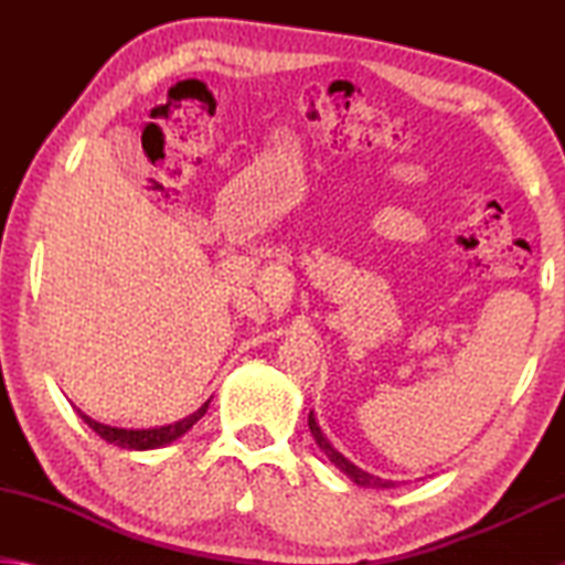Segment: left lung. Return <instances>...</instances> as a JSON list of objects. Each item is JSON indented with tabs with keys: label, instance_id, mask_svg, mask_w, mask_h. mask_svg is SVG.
I'll list each match as a JSON object with an SVG mask.
<instances>
[{
	"label": "left lung",
	"instance_id": "left-lung-1",
	"mask_svg": "<svg viewBox=\"0 0 565 565\" xmlns=\"http://www.w3.org/2000/svg\"><path fill=\"white\" fill-rule=\"evenodd\" d=\"M309 428H311L313 438H317V444H319L321 451L327 454V456L331 458V463H333V466H339L341 471L347 473L353 483L363 486V489H391V486H394V481H384V478H379V476H371V473H366V471H361V468H356L353 463H349L347 458H343L339 451H333L331 444L327 441V438H323L321 428H319V424H317V418H313V414H309Z\"/></svg>",
	"mask_w": 565,
	"mask_h": 565
}]
</instances>
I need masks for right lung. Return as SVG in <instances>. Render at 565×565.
I'll return each instance as SVG.
<instances>
[{
    "mask_svg": "<svg viewBox=\"0 0 565 565\" xmlns=\"http://www.w3.org/2000/svg\"><path fill=\"white\" fill-rule=\"evenodd\" d=\"M206 408H209V401L202 408L194 411L191 416L177 420V424H169V426H161V428H141V431H134V428L104 426V424H99V420L84 416L82 411H79V416L84 418V424H87L92 431L97 434L99 438H104L107 444H114L119 448H129V451H147V448H159L164 444L177 441L179 436H184L189 428L206 414Z\"/></svg>",
    "mask_w": 565,
    "mask_h": 565,
    "instance_id": "1",
    "label": "right lung"
}]
</instances>
